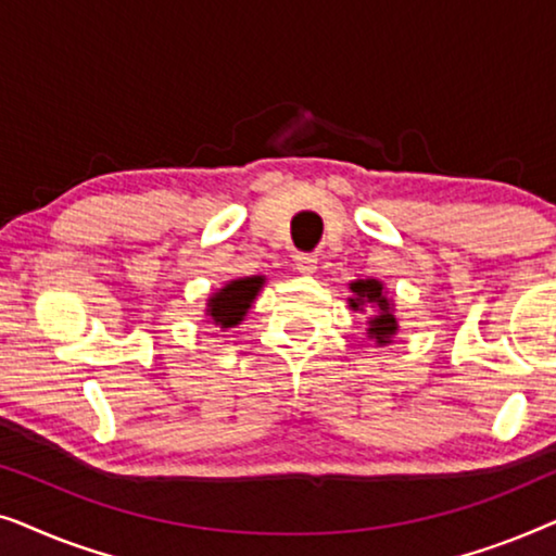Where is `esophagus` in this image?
<instances>
[{
    "label": "esophagus",
    "mask_w": 556,
    "mask_h": 556,
    "mask_svg": "<svg viewBox=\"0 0 556 556\" xmlns=\"http://www.w3.org/2000/svg\"><path fill=\"white\" fill-rule=\"evenodd\" d=\"M293 265H295V270L301 273V276H311V273H316L318 257L311 255V253H299L293 257Z\"/></svg>",
    "instance_id": "obj_1"
}]
</instances>
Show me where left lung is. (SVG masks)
Here are the masks:
<instances>
[{"label": "left lung", "instance_id": "1", "mask_svg": "<svg viewBox=\"0 0 556 556\" xmlns=\"http://www.w3.org/2000/svg\"><path fill=\"white\" fill-rule=\"evenodd\" d=\"M352 293L356 295V299H349V303H352V308H356V311H359L362 303H375L377 316L369 321L367 331L379 341V344H390L392 333L397 331V318L392 316L390 303H387V299L382 295V283H379V280H371V278L356 280V283H352Z\"/></svg>", "mask_w": 556, "mask_h": 556}]
</instances>
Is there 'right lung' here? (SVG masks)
<instances>
[{
	"mask_svg": "<svg viewBox=\"0 0 556 556\" xmlns=\"http://www.w3.org/2000/svg\"><path fill=\"white\" fill-rule=\"evenodd\" d=\"M263 286V278L255 276V278H240V280H232V283H227L223 291H217L215 295L210 299V316L212 321L219 324V326H235L242 321V316L248 314L250 303L261 291Z\"/></svg>",
	"mask_w": 556,
	"mask_h": 556,
	"instance_id": "1",
	"label": "right lung"
}]
</instances>
